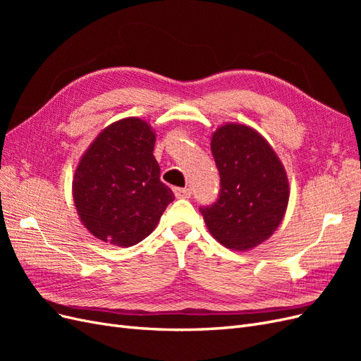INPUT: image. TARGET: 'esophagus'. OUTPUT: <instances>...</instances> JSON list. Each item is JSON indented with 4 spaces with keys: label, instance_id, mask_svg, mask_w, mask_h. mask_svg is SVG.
<instances>
[{
    "label": "esophagus",
    "instance_id": "1",
    "mask_svg": "<svg viewBox=\"0 0 361 361\" xmlns=\"http://www.w3.org/2000/svg\"><path fill=\"white\" fill-rule=\"evenodd\" d=\"M174 194H176L178 199H190L191 190L190 188H174Z\"/></svg>",
    "mask_w": 361,
    "mask_h": 361
}]
</instances>
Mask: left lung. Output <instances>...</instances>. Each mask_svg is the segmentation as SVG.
<instances>
[{"label": "left lung", "mask_w": 361, "mask_h": 361, "mask_svg": "<svg viewBox=\"0 0 361 361\" xmlns=\"http://www.w3.org/2000/svg\"><path fill=\"white\" fill-rule=\"evenodd\" d=\"M211 150L220 191L212 204L200 207L206 226L227 248H253L276 232L286 212V171L267 140L244 125L218 128Z\"/></svg>", "instance_id": "obj_1"}]
</instances>
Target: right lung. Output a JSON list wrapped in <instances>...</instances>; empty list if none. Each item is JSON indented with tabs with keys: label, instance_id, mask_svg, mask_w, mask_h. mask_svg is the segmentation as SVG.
Wrapping results in <instances>:
<instances>
[{
	"label": "right lung",
	"instance_id": "add662e5",
	"mask_svg": "<svg viewBox=\"0 0 361 361\" xmlns=\"http://www.w3.org/2000/svg\"><path fill=\"white\" fill-rule=\"evenodd\" d=\"M155 133L129 117L104 129L87 149L73 178L82 224L104 243L130 247L157 227L174 194L159 179Z\"/></svg>",
	"mask_w": 361,
	"mask_h": 361
}]
</instances>
